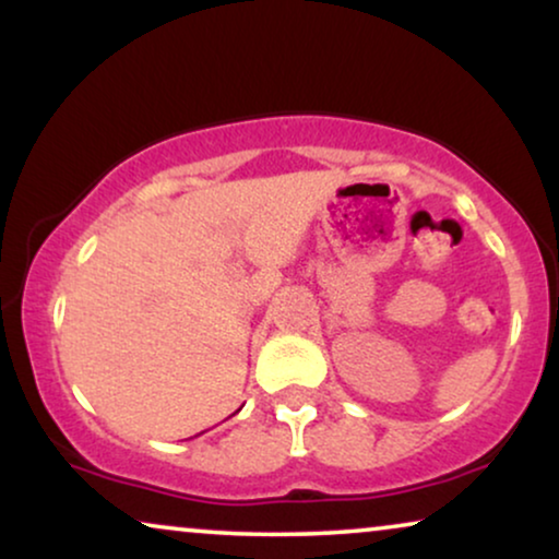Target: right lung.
I'll return each mask as SVG.
<instances>
[{
	"instance_id": "obj_1",
	"label": "right lung",
	"mask_w": 559,
	"mask_h": 559,
	"mask_svg": "<svg viewBox=\"0 0 559 559\" xmlns=\"http://www.w3.org/2000/svg\"><path fill=\"white\" fill-rule=\"evenodd\" d=\"M239 409H241V407H239ZM239 409H236V412H239ZM236 412H234V415H236Z\"/></svg>"
}]
</instances>
